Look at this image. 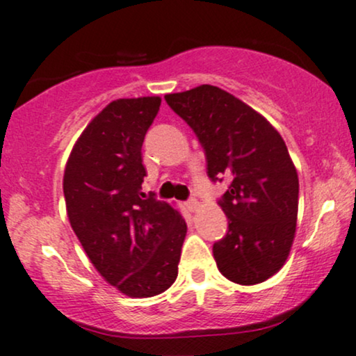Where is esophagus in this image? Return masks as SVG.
I'll return each mask as SVG.
<instances>
[{
	"instance_id": "obj_1",
	"label": "esophagus",
	"mask_w": 356,
	"mask_h": 356,
	"mask_svg": "<svg viewBox=\"0 0 356 356\" xmlns=\"http://www.w3.org/2000/svg\"><path fill=\"white\" fill-rule=\"evenodd\" d=\"M186 207H187V211H191V212H194V211H197L199 209V201L197 199H189V201L186 202Z\"/></svg>"
}]
</instances>
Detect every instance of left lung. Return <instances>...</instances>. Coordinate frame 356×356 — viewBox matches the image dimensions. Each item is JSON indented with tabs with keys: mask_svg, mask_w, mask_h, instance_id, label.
Listing matches in <instances>:
<instances>
[{
	"mask_svg": "<svg viewBox=\"0 0 356 356\" xmlns=\"http://www.w3.org/2000/svg\"><path fill=\"white\" fill-rule=\"evenodd\" d=\"M165 102L197 136L212 181H229L219 201L229 229L212 248L222 276L257 284L288 259L296 232V167L280 132L254 108L214 85L169 93Z\"/></svg>",
	"mask_w": 356,
	"mask_h": 356,
	"instance_id": "8db88e82",
	"label": "left lung"
}]
</instances>
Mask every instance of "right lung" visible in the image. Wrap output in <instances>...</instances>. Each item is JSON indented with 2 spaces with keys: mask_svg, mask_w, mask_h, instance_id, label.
<instances>
[{
  "mask_svg": "<svg viewBox=\"0 0 356 356\" xmlns=\"http://www.w3.org/2000/svg\"><path fill=\"white\" fill-rule=\"evenodd\" d=\"M161 102H110L75 142L63 175L72 229L102 277L130 298L172 286L187 232L181 212L142 192V144Z\"/></svg>",
  "mask_w": 356,
  "mask_h": 356,
  "instance_id": "obj_1",
  "label": "right lung"
}]
</instances>
